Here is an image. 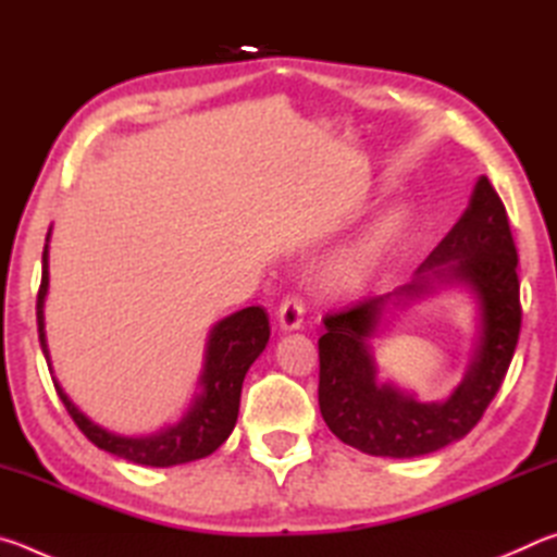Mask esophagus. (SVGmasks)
<instances>
[{
  "label": "esophagus",
  "instance_id": "esophagus-1",
  "mask_svg": "<svg viewBox=\"0 0 557 557\" xmlns=\"http://www.w3.org/2000/svg\"><path fill=\"white\" fill-rule=\"evenodd\" d=\"M277 322L285 332L301 326V322H305V301H301L299 295H287L282 299V305L277 309Z\"/></svg>",
  "mask_w": 557,
  "mask_h": 557
}]
</instances>
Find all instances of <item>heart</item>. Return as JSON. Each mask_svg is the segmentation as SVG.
<instances>
[{
  "label": "heart",
  "mask_w": 557,
  "mask_h": 557,
  "mask_svg": "<svg viewBox=\"0 0 557 557\" xmlns=\"http://www.w3.org/2000/svg\"><path fill=\"white\" fill-rule=\"evenodd\" d=\"M408 228V215L403 211H388L375 221L361 238H358L351 248L342 252L326 270V282L334 289L351 292L363 285L381 262L391 256L395 245L400 243Z\"/></svg>",
  "instance_id": "obj_1"
}]
</instances>
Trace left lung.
<instances>
[{
    "instance_id": "obj_1",
    "label": "left lung",
    "mask_w": 557,
    "mask_h": 557,
    "mask_svg": "<svg viewBox=\"0 0 557 557\" xmlns=\"http://www.w3.org/2000/svg\"><path fill=\"white\" fill-rule=\"evenodd\" d=\"M518 252L504 201L482 176L469 209L395 295L420 297L432 282H467L482 305V332L465 381L445 403H418L375 381L369 338L391 295L324 317L319 338V410L334 435L373 457H420L457 442L502 388L521 332Z\"/></svg>"
}]
</instances>
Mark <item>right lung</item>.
<instances>
[{"label":"right lung","instance_id":"1","mask_svg":"<svg viewBox=\"0 0 557 557\" xmlns=\"http://www.w3.org/2000/svg\"><path fill=\"white\" fill-rule=\"evenodd\" d=\"M51 235V231H49ZM46 235V243H49ZM49 292V245H44L41 258V287L36 297V324H39V342L51 371L49 346H46L44 332V299ZM270 338V322L262 307H245L240 312L221 319L211 329L209 344H206V361L201 373V393L196 395L186 418L178 425L169 428L152 437H120L112 432L98 428L90 422L69 395L53 379L55 393L63 400L65 410L73 418L92 445L110 451V455L132 461V465L145 467H174L186 461L209 457L219 449L235 428L240 408V388L243 379L252 361L262 354Z\"/></svg>","mask_w":557,"mask_h":557}]
</instances>
